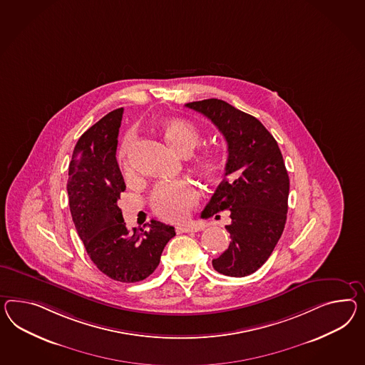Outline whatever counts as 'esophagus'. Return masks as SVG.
I'll list each match as a JSON object with an SVG mask.
<instances>
[{
    "label": "esophagus",
    "instance_id": "obj_1",
    "mask_svg": "<svg viewBox=\"0 0 365 365\" xmlns=\"http://www.w3.org/2000/svg\"><path fill=\"white\" fill-rule=\"evenodd\" d=\"M200 229L195 226V225H184V226H178L176 227L178 233H193V232H198Z\"/></svg>",
    "mask_w": 365,
    "mask_h": 365
}]
</instances>
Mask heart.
Segmentation results:
<instances>
[{"mask_svg": "<svg viewBox=\"0 0 365 365\" xmlns=\"http://www.w3.org/2000/svg\"><path fill=\"white\" fill-rule=\"evenodd\" d=\"M161 130L169 145L181 155L189 153L198 143L196 128L184 120H165L161 124ZM131 141L132 136H128L120 150V159L127 168V152L131 145ZM198 165L201 172L206 176H215L221 168V159L217 153H205L200 158ZM197 201L198 192L196 187L187 180L163 181L153 189L150 196V205L153 212L159 215L160 218L170 222H178L185 220L192 206L196 205Z\"/></svg>", "mask_w": 365, "mask_h": 365, "instance_id": "b5f03b06", "label": "heart"}]
</instances>
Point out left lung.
<instances>
[{"label": "left lung", "mask_w": 365, "mask_h": 365, "mask_svg": "<svg viewBox=\"0 0 365 365\" xmlns=\"http://www.w3.org/2000/svg\"><path fill=\"white\" fill-rule=\"evenodd\" d=\"M202 113L227 143L225 178L202 217L229 210L230 245L212 261L227 277H246L269 259L286 218L290 180L278 143L257 118L220 99L185 104Z\"/></svg>", "instance_id": "left-lung-1"}]
</instances>
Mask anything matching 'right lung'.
I'll return each instance as SVG.
<instances>
[{
	"label": "right lung",
	"mask_w": 365,
	"mask_h": 365,
	"mask_svg": "<svg viewBox=\"0 0 365 365\" xmlns=\"http://www.w3.org/2000/svg\"><path fill=\"white\" fill-rule=\"evenodd\" d=\"M123 108L107 113L75 145L68 165V205L78 235L95 266L113 281L135 283L159 266L175 227L152 220L130 230L118 200L125 190L116 161Z\"/></svg>",
	"instance_id": "right-lung-1"
}]
</instances>
